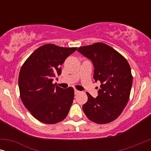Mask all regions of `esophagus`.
Returning <instances> with one entry per match:
<instances>
[{"instance_id": "1", "label": "esophagus", "mask_w": 151, "mask_h": 151, "mask_svg": "<svg viewBox=\"0 0 151 151\" xmlns=\"http://www.w3.org/2000/svg\"><path fill=\"white\" fill-rule=\"evenodd\" d=\"M80 91H78V90H77V89H75L74 90V93H75V95H77V94H78V93H80Z\"/></svg>"}]
</instances>
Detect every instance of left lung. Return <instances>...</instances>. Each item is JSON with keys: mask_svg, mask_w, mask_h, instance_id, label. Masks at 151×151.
Wrapping results in <instances>:
<instances>
[{"mask_svg": "<svg viewBox=\"0 0 151 151\" xmlns=\"http://www.w3.org/2000/svg\"><path fill=\"white\" fill-rule=\"evenodd\" d=\"M78 51L91 60L93 78L101 83L96 98L86 93L84 113L95 123L111 122L120 115L129 100L133 84L131 67L122 55L104 43L80 47Z\"/></svg>", "mask_w": 151, "mask_h": 151, "instance_id": "left-lung-1", "label": "left lung"}]
</instances>
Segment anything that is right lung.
Masks as SVG:
<instances>
[{
  "mask_svg": "<svg viewBox=\"0 0 151 151\" xmlns=\"http://www.w3.org/2000/svg\"><path fill=\"white\" fill-rule=\"evenodd\" d=\"M77 47L46 44L26 60L18 76L20 96L24 106L42 123L53 124L67 117L73 103V88H62L53 84L61 74L60 66Z\"/></svg>",
  "mask_w": 151,
  "mask_h": 151,
  "instance_id": "right-lung-1",
  "label": "right lung"
}]
</instances>
